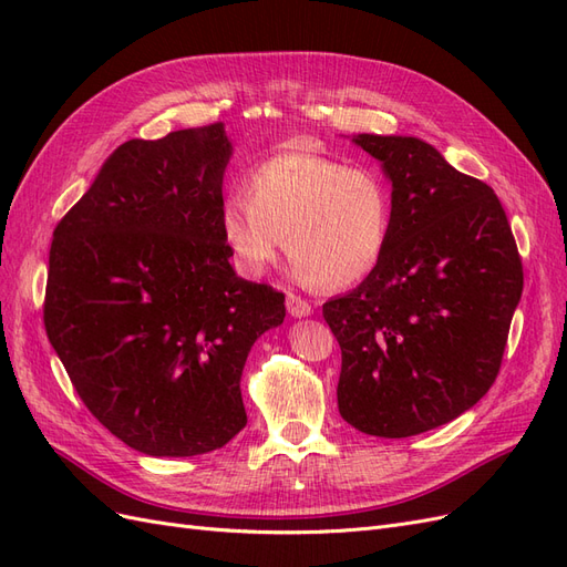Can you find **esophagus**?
Wrapping results in <instances>:
<instances>
[{
    "instance_id": "obj_1",
    "label": "esophagus",
    "mask_w": 567,
    "mask_h": 567,
    "mask_svg": "<svg viewBox=\"0 0 567 567\" xmlns=\"http://www.w3.org/2000/svg\"><path fill=\"white\" fill-rule=\"evenodd\" d=\"M286 310H288L290 317L300 319V317H310L312 315V305L307 302L305 298L296 296V293H288L286 296Z\"/></svg>"
}]
</instances>
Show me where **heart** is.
Masks as SVG:
<instances>
[{
	"mask_svg": "<svg viewBox=\"0 0 567 567\" xmlns=\"http://www.w3.org/2000/svg\"><path fill=\"white\" fill-rule=\"evenodd\" d=\"M392 196L379 173L312 151H284L257 163L246 194L219 205V231L250 277L284 248L305 281L323 290L362 281L381 262Z\"/></svg>",
	"mask_w": 567,
	"mask_h": 567,
	"instance_id": "b5f03b06",
	"label": "heart"
}]
</instances>
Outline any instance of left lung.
<instances>
[{
  "instance_id": "8db88e82",
  "label": "left lung",
  "mask_w": 567,
  "mask_h": 567,
  "mask_svg": "<svg viewBox=\"0 0 567 567\" xmlns=\"http://www.w3.org/2000/svg\"><path fill=\"white\" fill-rule=\"evenodd\" d=\"M392 184L381 262L323 305L342 352L338 411L357 431L411 437L485 398L523 293L516 238L492 186L416 136L357 134Z\"/></svg>"
}]
</instances>
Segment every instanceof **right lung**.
Here are the masks:
<instances>
[{
	"label": "right lung",
	"mask_w": 567,
	"mask_h": 567,
	"mask_svg": "<svg viewBox=\"0 0 567 567\" xmlns=\"http://www.w3.org/2000/svg\"><path fill=\"white\" fill-rule=\"evenodd\" d=\"M225 125L130 140L54 229L44 329L92 416L148 456L225 447L246 425L252 342L284 293L238 277L219 231Z\"/></svg>",
	"instance_id": "right-lung-1"
}]
</instances>
